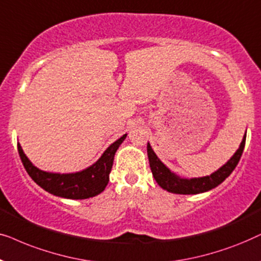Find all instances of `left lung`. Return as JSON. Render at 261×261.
I'll return each instance as SVG.
<instances>
[{
    "label": "left lung",
    "mask_w": 261,
    "mask_h": 261,
    "mask_svg": "<svg viewBox=\"0 0 261 261\" xmlns=\"http://www.w3.org/2000/svg\"><path fill=\"white\" fill-rule=\"evenodd\" d=\"M246 134L244 138H242V142L240 143L239 149L235 151V154L231 156L230 160H228V162L225 163V165L222 166L221 168H218L216 172L213 173V174L192 179L181 178V176L173 173L171 169L158 158V155L155 154L151 145L149 143L147 145V151L152 176H154L156 182H158L163 190L176 194H197L215 189V187L223 182L224 180L231 174V172L234 171L236 165H238L240 159H241L242 152H244Z\"/></svg>",
    "instance_id": "obj_1"
}]
</instances>
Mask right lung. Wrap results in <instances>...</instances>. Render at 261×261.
I'll return each mask as SVG.
<instances>
[{
    "label": "right lung",
    "instance_id": "obj_1",
    "mask_svg": "<svg viewBox=\"0 0 261 261\" xmlns=\"http://www.w3.org/2000/svg\"><path fill=\"white\" fill-rule=\"evenodd\" d=\"M125 138L126 134L123 135L119 140L113 142L103 151L101 158L88 168L76 173H63V174L41 171L30 161L20 144H17V150L26 172L41 189L54 196L67 198V199H87L98 196L105 190L110 180L114 155Z\"/></svg>",
    "mask_w": 261,
    "mask_h": 261
}]
</instances>
